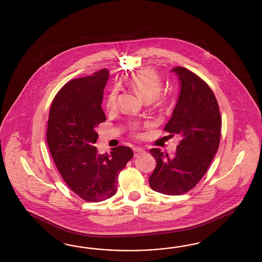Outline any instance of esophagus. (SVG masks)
<instances>
[{"mask_svg":"<svg viewBox=\"0 0 262 262\" xmlns=\"http://www.w3.org/2000/svg\"><path fill=\"white\" fill-rule=\"evenodd\" d=\"M133 150H134V152H135V157H138L139 155H141L144 150H143V148L141 147H138V146H135L133 148Z\"/></svg>","mask_w":262,"mask_h":262,"instance_id":"1","label":"esophagus"}]
</instances>
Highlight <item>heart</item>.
<instances>
[{"instance_id": "b5f03b06", "label": "heart", "mask_w": 262, "mask_h": 262, "mask_svg": "<svg viewBox=\"0 0 262 262\" xmlns=\"http://www.w3.org/2000/svg\"><path fill=\"white\" fill-rule=\"evenodd\" d=\"M128 84L144 101L150 102L159 98L162 89V81L157 72L150 68H145L136 72L129 79ZM117 90L113 89L105 99L104 105L107 111H112L116 106Z\"/></svg>"}]
</instances>
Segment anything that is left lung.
I'll return each mask as SVG.
<instances>
[{
	"instance_id": "left-lung-1",
	"label": "left lung",
	"mask_w": 262,
	"mask_h": 262,
	"mask_svg": "<svg viewBox=\"0 0 262 262\" xmlns=\"http://www.w3.org/2000/svg\"><path fill=\"white\" fill-rule=\"evenodd\" d=\"M171 71L179 79L180 94L164 129L181 135L182 140L174 158L151 149L157 166L149 183L159 193L181 195L195 187L206 174L219 147L222 121L214 94L203 79L183 67Z\"/></svg>"
}]
</instances>
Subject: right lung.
<instances>
[{"label": "right lung", "instance_id": "1", "mask_svg": "<svg viewBox=\"0 0 262 262\" xmlns=\"http://www.w3.org/2000/svg\"><path fill=\"white\" fill-rule=\"evenodd\" d=\"M110 73L73 79L56 94L48 120L47 143L57 170L74 193L88 202H102L117 192L119 173L134 158L129 147L99 154L96 127L104 122L103 89Z\"/></svg>", "mask_w": 262, "mask_h": 262}]
</instances>
